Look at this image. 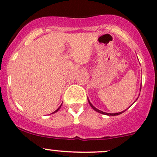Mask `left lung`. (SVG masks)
I'll return each mask as SVG.
<instances>
[{"instance_id":"8db88e82","label":"left lung","mask_w":157,"mask_h":157,"mask_svg":"<svg viewBox=\"0 0 157 157\" xmlns=\"http://www.w3.org/2000/svg\"><path fill=\"white\" fill-rule=\"evenodd\" d=\"M141 87H142V84H141ZM137 100V99H136ZM88 101H89V104H90V106H92V108L94 110V111H96V112H98V113H101V114H104V115H120V114H121V113H123L124 112H125L126 111V110L127 109H125V110H124V111H122V112H120V113H104V112H103V111H101V110H99L98 109H97V108L96 107H94V106H93V105L92 104V103L90 102V101H89V100L88 99Z\"/></svg>"}]
</instances>
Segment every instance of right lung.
Wrapping results in <instances>:
<instances>
[{
    "label": "right lung",
    "instance_id": "obj_1",
    "mask_svg": "<svg viewBox=\"0 0 157 157\" xmlns=\"http://www.w3.org/2000/svg\"><path fill=\"white\" fill-rule=\"evenodd\" d=\"M62 104H61V105H60V106H59V108H58V109H56V111H54V112H53V113H52V114H53V113H56V112H57V111H58V110H59V109H60V107H61Z\"/></svg>",
    "mask_w": 157,
    "mask_h": 157
}]
</instances>
